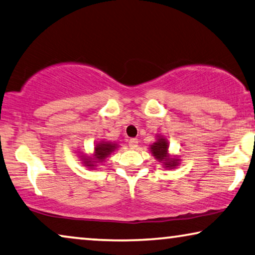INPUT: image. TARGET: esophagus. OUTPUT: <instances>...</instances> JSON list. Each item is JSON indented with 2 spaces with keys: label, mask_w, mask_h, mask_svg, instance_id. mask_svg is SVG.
Masks as SVG:
<instances>
[{
  "label": "esophagus",
  "mask_w": 255,
  "mask_h": 255,
  "mask_svg": "<svg viewBox=\"0 0 255 255\" xmlns=\"http://www.w3.org/2000/svg\"><path fill=\"white\" fill-rule=\"evenodd\" d=\"M128 145L130 149H136L138 145V139L137 138H130L128 140Z\"/></svg>",
  "instance_id": "34e87169"
}]
</instances>
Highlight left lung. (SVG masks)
<instances>
[{
	"label": "left lung",
	"instance_id": "obj_1",
	"mask_svg": "<svg viewBox=\"0 0 255 255\" xmlns=\"http://www.w3.org/2000/svg\"><path fill=\"white\" fill-rule=\"evenodd\" d=\"M167 149H168V146H167V142L161 137H159L157 142L153 143V145H151V151L154 157L157 158L159 161H165L166 167L173 168V167H175L177 164L174 159H170L168 157V154H167Z\"/></svg>",
	"mask_w": 255,
	"mask_h": 255
}]
</instances>
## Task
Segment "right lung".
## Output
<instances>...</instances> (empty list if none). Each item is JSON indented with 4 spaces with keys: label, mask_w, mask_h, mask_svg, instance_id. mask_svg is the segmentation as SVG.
I'll list each match as a JSON object with an SVG mask.
<instances>
[{
    "label": "right lung",
    "mask_w": 255,
    "mask_h": 255,
    "mask_svg": "<svg viewBox=\"0 0 255 255\" xmlns=\"http://www.w3.org/2000/svg\"><path fill=\"white\" fill-rule=\"evenodd\" d=\"M116 147H117L116 144L100 143L98 145H96V147H95V157H96L98 161H103L104 159L116 149ZM85 162L89 164L88 166H95V165H91V161H85ZM93 162H97V161H93Z\"/></svg>",
    "instance_id": "1"
}]
</instances>
